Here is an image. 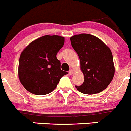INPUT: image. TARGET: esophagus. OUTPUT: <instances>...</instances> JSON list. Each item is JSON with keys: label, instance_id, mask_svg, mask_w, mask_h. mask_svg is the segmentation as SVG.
Listing matches in <instances>:
<instances>
[{"label": "esophagus", "instance_id": "obj_1", "mask_svg": "<svg viewBox=\"0 0 131 131\" xmlns=\"http://www.w3.org/2000/svg\"><path fill=\"white\" fill-rule=\"evenodd\" d=\"M74 73V71L73 70H72V69H71V70H69V75H72V74Z\"/></svg>", "mask_w": 131, "mask_h": 131}]
</instances>
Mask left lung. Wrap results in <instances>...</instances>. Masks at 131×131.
Instances as JSON below:
<instances>
[{
	"instance_id": "left-lung-1",
	"label": "left lung",
	"mask_w": 131,
	"mask_h": 131,
	"mask_svg": "<svg viewBox=\"0 0 131 131\" xmlns=\"http://www.w3.org/2000/svg\"><path fill=\"white\" fill-rule=\"evenodd\" d=\"M71 45L80 58L84 82L76 86L80 92L95 94L108 87L115 74V66L110 48L100 39L89 34L70 38Z\"/></svg>"
}]
</instances>
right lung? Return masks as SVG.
<instances>
[{
  "mask_svg": "<svg viewBox=\"0 0 131 131\" xmlns=\"http://www.w3.org/2000/svg\"><path fill=\"white\" fill-rule=\"evenodd\" d=\"M64 42L62 36L46 35L31 42L22 51L18 77L26 90L38 95L55 90L60 78L67 74L61 70L56 57Z\"/></svg>",
  "mask_w": 131,
  "mask_h": 131,
  "instance_id": "1",
  "label": "right lung"
}]
</instances>
